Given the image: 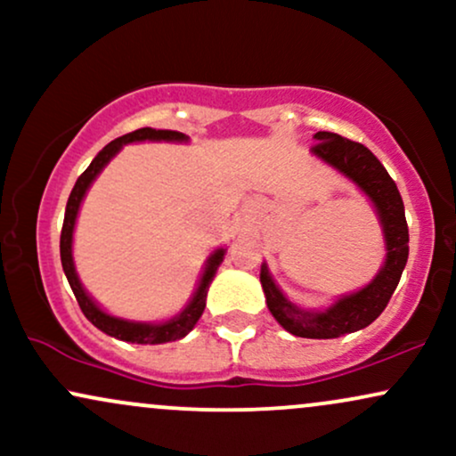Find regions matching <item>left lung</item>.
Returning a JSON list of instances; mask_svg holds the SVG:
<instances>
[{"mask_svg": "<svg viewBox=\"0 0 456 456\" xmlns=\"http://www.w3.org/2000/svg\"><path fill=\"white\" fill-rule=\"evenodd\" d=\"M315 141L317 143L311 148L313 154L354 180L378 208L386 235V250H388L386 264L364 289L341 297L337 305L323 313H308L291 305L274 285L265 265L261 268V287H264L270 313L287 332L305 338H337L341 334L366 328L388 306L407 264V255H410V232H407L405 206H403L399 188L373 151L358 141L345 139L341 134L326 133V130L315 133Z\"/></svg>", "mask_w": 456, "mask_h": 456, "instance_id": "1", "label": "left lung"}]
</instances>
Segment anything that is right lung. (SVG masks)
I'll return each mask as SVG.
<instances>
[{"label":"right lung","instance_id":"1","mask_svg":"<svg viewBox=\"0 0 456 456\" xmlns=\"http://www.w3.org/2000/svg\"><path fill=\"white\" fill-rule=\"evenodd\" d=\"M186 141V134L175 133V130H156V128H139L134 133L124 134V137H118L111 141L109 145L98 151L96 159L92 160V165L78 175L75 188H72L70 197H68L66 203V214H64V224H61V238H60V255H61V268H64V274L68 282L72 287V294H75L78 306H81L83 315H86L90 322L96 326L98 330H102L104 334L109 337L119 338V341H128V343H141V345H159V343H169V341H177V338L186 337L195 323L201 317L203 308H206V296H208V287L216 274L218 265L224 257V248L216 250L210 259H208L206 272H203L201 282H199V289L195 297L191 300L184 311L180 315L169 319V322L159 323V326H151V323H133V322H124V319L111 317L107 313H102L101 308L94 305V300L86 294V289L81 287V282L77 279L75 272V264H72V232H75V221H77V212L78 206H81V199L86 197V191L90 188L94 182V177L101 174V169L107 165L109 160L118 154L119 148L124 143H133V141Z\"/></svg>","mask_w":456,"mask_h":456}]
</instances>
